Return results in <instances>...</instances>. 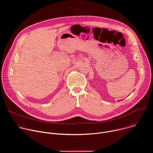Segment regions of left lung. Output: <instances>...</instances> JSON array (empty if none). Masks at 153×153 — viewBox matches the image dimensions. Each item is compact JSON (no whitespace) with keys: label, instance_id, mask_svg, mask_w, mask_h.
<instances>
[{"label":"left lung","instance_id":"1","mask_svg":"<svg viewBox=\"0 0 153 153\" xmlns=\"http://www.w3.org/2000/svg\"><path fill=\"white\" fill-rule=\"evenodd\" d=\"M118 102H119V101H118Z\"/></svg>","mask_w":153,"mask_h":153}]
</instances>
